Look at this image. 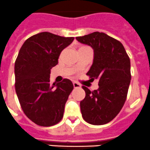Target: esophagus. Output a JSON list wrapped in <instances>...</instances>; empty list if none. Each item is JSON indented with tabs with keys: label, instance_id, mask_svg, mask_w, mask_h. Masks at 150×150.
Instances as JSON below:
<instances>
[{
	"label": "esophagus",
	"instance_id": "obj_1",
	"mask_svg": "<svg viewBox=\"0 0 150 150\" xmlns=\"http://www.w3.org/2000/svg\"><path fill=\"white\" fill-rule=\"evenodd\" d=\"M73 85H74V88H80V87H81L80 84L77 83L76 82H74V83H73Z\"/></svg>",
	"mask_w": 150,
	"mask_h": 150
}]
</instances>
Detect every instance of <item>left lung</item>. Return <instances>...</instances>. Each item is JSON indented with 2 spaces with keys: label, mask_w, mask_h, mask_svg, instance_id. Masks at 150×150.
Masks as SVG:
<instances>
[{
  "label": "left lung",
  "mask_w": 150,
  "mask_h": 150,
  "mask_svg": "<svg viewBox=\"0 0 150 150\" xmlns=\"http://www.w3.org/2000/svg\"><path fill=\"white\" fill-rule=\"evenodd\" d=\"M76 39L93 49V63L86 74L91 80H99L97 90L83 86L86 97L80 101L82 116L89 124H107L126 100L132 78L129 57L120 41L104 33L96 31Z\"/></svg>",
  "instance_id": "left-lung-1"
}]
</instances>
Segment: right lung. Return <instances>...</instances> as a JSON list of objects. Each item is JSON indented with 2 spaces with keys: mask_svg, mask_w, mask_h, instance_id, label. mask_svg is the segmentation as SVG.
Returning <instances> with one entry per match:
<instances>
[{
  "mask_svg": "<svg viewBox=\"0 0 150 150\" xmlns=\"http://www.w3.org/2000/svg\"><path fill=\"white\" fill-rule=\"evenodd\" d=\"M74 38L41 32L25 41L15 62V88L25 114L40 126L49 127L63 118L72 82L64 79L50 84V71L59 63L64 49Z\"/></svg>",
  "mask_w": 150,
  "mask_h": 150,
  "instance_id": "add662e5",
  "label": "right lung"
}]
</instances>
